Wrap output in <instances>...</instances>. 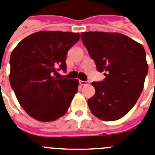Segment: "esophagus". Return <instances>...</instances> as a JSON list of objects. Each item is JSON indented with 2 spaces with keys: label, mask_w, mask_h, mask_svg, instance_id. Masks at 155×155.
<instances>
[{
  "label": "esophagus",
  "mask_w": 155,
  "mask_h": 155,
  "mask_svg": "<svg viewBox=\"0 0 155 155\" xmlns=\"http://www.w3.org/2000/svg\"><path fill=\"white\" fill-rule=\"evenodd\" d=\"M79 83H80L81 86H85V85L89 84V81H79Z\"/></svg>",
  "instance_id": "obj_1"
}]
</instances>
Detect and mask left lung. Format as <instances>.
<instances>
[{"instance_id": "8db88e82", "label": "left lung", "mask_w": 155, "mask_h": 155, "mask_svg": "<svg viewBox=\"0 0 155 155\" xmlns=\"http://www.w3.org/2000/svg\"><path fill=\"white\" fill-rule=\"evenodd\" d=\"M81 39L97 71L106 76L104 81L92 83L96 92L88 100L89 108L102 120L120 119L133 108L143 90L148 72L145 50L120 33L82 32Z\"/></svg>"}]
</instances>
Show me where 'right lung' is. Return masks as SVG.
<instances>
[{
  "instance_id": "obj_1",
  "label": "right lung",
  "mask_w": 155,
  "mask_h": 155,
  "mask_svg": "<svg viewBox=\"0 0 155 155\" xmlns=\"http://www.w3.org/2000/svg\"><path fill=\"white\" fill-rule=\"evenodd\" d=\"M79 34L38 31L18 44L10 57V83L20 105L30 117L54 121L67 112L78 91V79L55 77L66 70V55Z\"/></svg>"
}]
</instances>
